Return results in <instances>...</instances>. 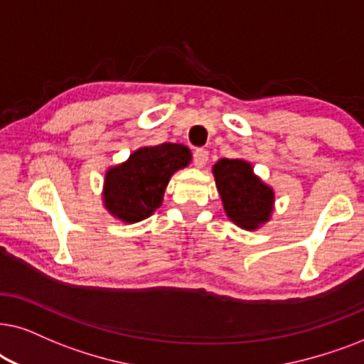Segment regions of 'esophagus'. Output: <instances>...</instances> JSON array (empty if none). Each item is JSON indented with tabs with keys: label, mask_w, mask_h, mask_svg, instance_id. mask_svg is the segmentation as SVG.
<instances>
[{
	"label": "esophagus",
	"mask_w": 364,
	"mask_h": 364,
	"mask_svg": "<svg viewBox=\"0 0 364 364\" xmlns=\"http://www.w3.org/2000/svg\"><path fill=\"white\" fill-rule=\"evenodd\" d=\"M208 156H210V153H208V149L205 148H198L195 154H193V159H195V164L198 168H203L208 161Z\"/></svg>",
	"instance_id": "1"
}]
</instances>
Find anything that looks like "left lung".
Here are the masks:
<instances>
[{
	"label": "left lung",
	"instance_id": "obj_1",
	"mask_svg": "<svg viewBox=\"0 0 364 364\" xmlns=\"http://www.w3.org/2000/svg\"><path fill=\"white\" fill-rule=\"evenodd\" d=\"M216 188L226 215L245 230H256L269 220L274 193L243 159L223 158L213 166Z\"/></svg>",
	"mask_w": 364,
	"mask_h": 364
}]
</instances>
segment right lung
<instances>
[{
	"label": "right lung",
	"instance_id": "add662e5",
	"mask_svg": "<svg viewBox=\"0 0 364 364\" xmlns=\"http://www.w3.org/2000/svg\"><path fill=\"white\" fill-rule=\"evenodd\" d=\"M191 161L183 144L163 143L139 148L128 161L109 168L105 178V206L124 223H138L161 206L164 190L174 171Z\"/></svg>",
	"mask_w": 364,
	"mask_h": 364
}]
</instances>
